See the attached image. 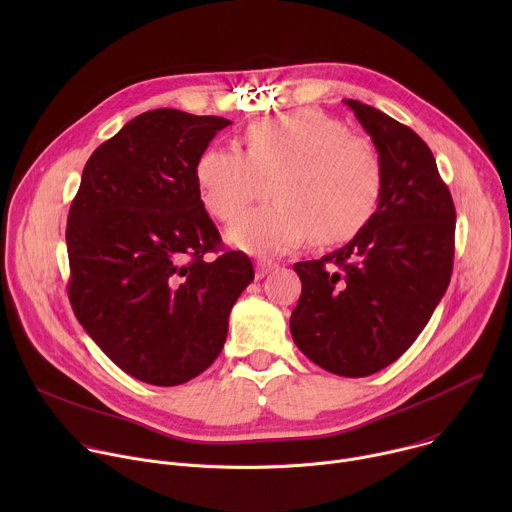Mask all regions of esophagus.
Instances as JSON below:
<instances>
[{"instance_id":"1","label":"esophagus","mask_w":512,"mask_h":512,"mask_svg":"<svg viewBox=\"0 0 512 512\" xmlns=\"http://www.w3.org/2000/svg\"><path fill=\"white\" fill-rule=\"evenodd\" d=\"M277 265L273 261H257L255 269H257V277H265L269 271H273Z\"/></svg>"}]
</instances>
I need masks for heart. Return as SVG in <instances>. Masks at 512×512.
I'll return each instance as SVG.
<instances>
[{
    "mask_svg": "<svg viewBox=\"0 0 512 512\" xmlns=\"http://www.w3.org/2000/svg\"><path fill=\"white\" fill-rule=\"evenodd\" d=\"M245 143L247 152L212 145L196 162L200 200L225 223L251 202L259 178L275 176V202L245 212L227 231L235 247L277 255L308 235L334 245L371 221L383 192V162L371 139L316 109H300L251 123Z\"/></svg>",
    "mask_w": 512,
    "mask_h": 512,
    "instance_id": "1",
    "label": "heart"
}]
</instances>
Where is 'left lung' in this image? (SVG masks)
<instances>
[{
	"label": "left lung",
	"instance_id": "left-lung-1",
	"mask_svg": "<svg viewBox=\"0 0 512 512\" xmlns=\"http://www.w3.org/2000/svg\"><path fill=\"white\" fill-rule=\"evenodd\" d=\"M344 103L381 156L383 192L350 243L294 265L302 296L289 330L318 367L356 379L395 362L444 298L456 208L431 150L411 127L360 101Z\"/></svg>",
	"mask_w": 512,
	"mask_h": 512
}]
</instances>
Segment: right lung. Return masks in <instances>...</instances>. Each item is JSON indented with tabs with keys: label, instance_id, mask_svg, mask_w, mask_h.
Masks as SVG:
<instances>
[{
	"label": "right lung",
	"instance_id": "1",
	"mask_svg": "<svg viewBox=\"0 0 512 512\" xmlns=\"http://www.w3.org/2000/svg\"><path fill=\"white\" fill-rule=\"evenodd\" d=\"M225 117L145 111L101 143L70 204L68 300L127 375L176 387L221 354L251 259L223 249L196 162Z\"/></svg>",
	"mask_w": 512,
	"mask_h": 512
}]
</instances>
